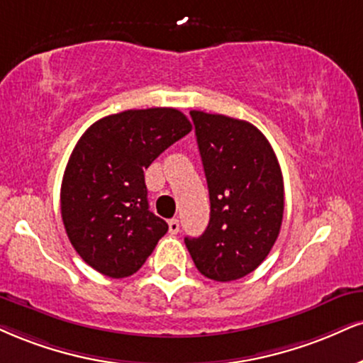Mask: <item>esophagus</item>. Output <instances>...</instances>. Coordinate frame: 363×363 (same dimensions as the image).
I'll list each match as a JSON object with an SVG mask.
<instances>
[{"mask_svg":"<svg viewBox=\"0 0 363 363\" xmlns=\"http://www.w3.org/2000/svg\"><path fill=\"white\" fill-rule=\"evenodd\" d=\"M179 226H181V225H179L177 218H172V220H169V231L172 235H177L179 233Z\"/></svg>","mask_w":363,"mask_h":363,"instance_id":"1","label":"esophagus"}]
</instances>
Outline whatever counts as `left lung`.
<instances>
[{"label": "left lung", "instance_id": "obj_1", "mask_svg": "<svg viewBox=\"0 0 363 363\" xmlns=\"http://www.w3.org/2000/svg\"><path fill=\"white\" fill-rule=\"evenodd\" d=\"M206 174L209 223L186 247L204 277L230 282L255 270L279 237L284 182L269 140L252 123L191 111Z\"/></svg>", "mask_w": 363, "mask_h": 363}]
</instances>
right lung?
Here are the masks:
<instances>
[{
	"label": "right lung",
	"mask_w": 363,
	"mask_h": 363,
	"mask_svg": "<svg viewBox=\"0 0 363 363\" xmlns=\"http://www.w3.org/2000/svg\"><path fill=\"white\" fill-rule=\"evenodd\" d=\"M191 128L176 108L128 110L98 120L76 143L60 213L72 247L99 274L132 276L167 233L148 209L143 170Z\"/></svg>",
	"instance_id": "obj_1"
}]
</instances>
